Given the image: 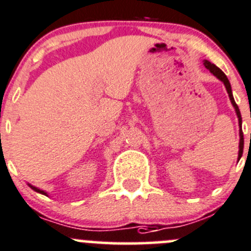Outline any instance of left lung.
<instances>
[{
	"instance_id": "obj_1",
	"label": "left lung",
	"mask_w": 251,
	"mask_h": 251,
	"mask_svg": "<svg viewBox=\"0 0 251 251\" xmlns=\"http://www.w3.org/2000/svg\"><path fill=\"white\" fill-rule=\"evenodd\" d=\"M203 65H205V66H206V69H207V70H210V72H211V74H213V75H215V76L217 77L218 79H221V81H222L223 83H225V86H226V89H227V92H228V96H229V98H230V101H232L233 106H234V108H235V111H237L238 119H239V126H240V132H239V133H240V143H239V158H240V157H242V154H243V148H244V136H243V131H242V115H240L239 108H238L237 103H235V101H234V98H233V94H232V88H230V83H229V81H228L227 76H226V75H225V72H222V70H220V69H218V67L216 66V65L211 64L210 61H207V60H206L205 62H203Z\"/></svg>"
}]
</instances>
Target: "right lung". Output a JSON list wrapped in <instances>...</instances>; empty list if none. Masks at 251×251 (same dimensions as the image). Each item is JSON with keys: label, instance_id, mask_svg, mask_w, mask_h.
I'll return each instance as SVG.
<instances>
[{"label": "right lung", "instance_id": "obj_1", "mask_svg": "<svg viewBox=\"0 0 251 251\" xmlns=\"http://www.w3.org/2000/svg\"><path fill=\"white\" fill-rule=\"evenodd\" d=\"M29 186H30L31 189H33L34 191H36V193H40V194H43V195H46V193H44L43 190H40V189H38V187H35V186H31V185H29Z\"/></svg>", "mask_w": 251, "mask_h": 251}]
</instances>
